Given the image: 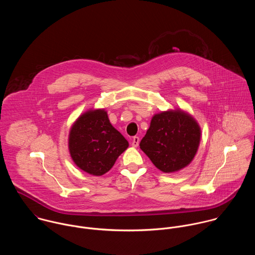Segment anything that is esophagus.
<instances>
[{
  "instance_id": "1",
  "label": "esophagus",
  "mask_w": 255,
  "mask_h": 255,
  "mask_svg": "<svg viewBox=\"0 0 255 255\" xmlns=\"http://www.w3.org/2000/svg\"><path fill=\"white\" fill-rule=\"evenodd\" d=\"M139 142H140V139L139 137H134L133 140H132V146L134 147H137L139 145Z\"/></svg>"
}]
</instances>
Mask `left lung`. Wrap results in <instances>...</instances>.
I'll use <instances>...</instances> for the list:
<instances>
[{
    "instance_id": "1",
    "label": "left lung",
    "mask_w": 255,
    "mask_h": 255,
    "mask_svg": "<svg viewBox=\"0 0 255 255\" xmlns=\"http://www.w3.org/2000/svg\"><path fill=\"white\" fill-rule=\"evenodd\" d=\"M200 141V127L188 113L178 109L154 114L140 147L156 168L173 173L188 166Z\"/></svg>"
}]
</instances>
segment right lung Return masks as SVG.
Returning a JSON list of instances; mask_svg holds the SVG:
<instances>
[{"instance_id": "add662e5", "label": "right lung", "mask_w": 255, "mask_h": 255, "mask_svg": "<svg viewBox=\"0 0 255 255\" xmlns=\"http://www.w3.org/2000/svg\"><path fill=\"white\" fill-rule=\"evenodd\" d=\"M128 145L103 109L81 114L69 131L68 148L73 162L94 176H102L112 169Z\"/></svg>"}]
</instances>
